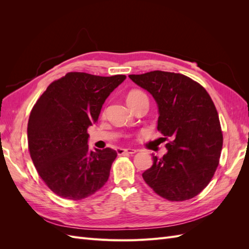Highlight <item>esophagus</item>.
<instances>
[{"label": "esophagus", "mask_w": 249, "mask_h": 249, "mask_svg": "<svg viewBox=\"0 0 249 249\" xmlns=\"http://www.w3.org/2000/svg\"><path fill=\"white\" fill-rule=\"evenodd\" d=\"M136 152H137V150L134 149V148H118L117 149L118 155H124V154L133 155V154H135Z\"/></svg>", "instance_id": "esophagus-1"}]
</instances>
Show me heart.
<instances>
[{"mask_svg": "<svg viewBox=\"0 0 249 249\" xmlns=\"http://www.w3.org/2000/svg\"><path fill=\"white\" fill-rule=\"evenodd\" d=\"M145 97H146L145 93H143L142 91H140V90H133V91H131L129 94H127L126 101L129 105H133L142 99H145Z\"/></svg>", "mask_w": 249, "mask_h": 249, "instance_id": "1", "label": "heart"}]
</instances>
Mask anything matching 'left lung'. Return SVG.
<instances>
[{
	"label": "left lung",
	"mask_w": 249,
	"mask_h": 249,
	"mask_svg": "<svg viewBox=\"0 0 249 249\" xmlns=\"http://www.w3.org/2000/svg\"><path fill=\"white\" fill-rule=\"evenodd\" d=\"M129 78L153 95L157 103L158 131L167 153L153 156L143 179L163 198L190 199L212 179L219 164L222 132L215 105L197 82L184 74L154 71Z\"/></svg>",
	"instance_id": "obj_1"
}]
</instances>
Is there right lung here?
<instances>
[{
  "label": "right lung",
  "instance_id": "right-lung-1",
  "mask_svg": "<svg viewBox=\"0 0 249 249\" xmlns=\"http://www.w3.org/2000/svg\"><path fill=\"white\" fill-rule=\"evenodd\" d=\"M125 78L69 72L51 83L34 105L28 123L30 156L43 182L59 196L80 200L108 180L117 153L109 147L90 150L87 129Z\"/></svg>",
  "mask_w": 249,
  "mask_h": 249
}]
</instances>
